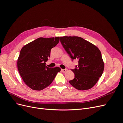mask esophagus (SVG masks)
<instances>
[{"instance_id": "34e87169", "label": "esophagus", "mask_w": 123, "mask_h": 123, "mask_svg": "<svg viewBox=\"0 0 123 123\" xmlns=\"http://www.w3.org/2000/svg\"><path fill=\"white\" fill-rule=\"evenodd\" d=\"M61 71H62V72H66V71L67 69H62Z\"/></svg>"}]
</instances>
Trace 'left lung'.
I'll return each instance as SVG.
<instances>
[{
	"mask_svg": "<svg viewBox=\"0 0 123 123\" xmlns=\"http://www.w3.org/2000/svg\"><path fill=\"white\" fill-rule=\"evenodd\" d=\"M60 41L72 61L77 59L79 63L71 69L75 76L69 83L80 90L92 88L101 77L104 69L102 54L98 48L77 36L61 37Z\"/></svg>",
	"mask_w": 123,
	"mask_h": 123,
	"instance_id": "1",
	"label": "left lung"
}]
</instances>
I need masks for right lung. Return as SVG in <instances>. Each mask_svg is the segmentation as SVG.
<instances>
[{
	"mask_svg": "<svg viewBox=\"0 0 123 123\" xmlns=\"http://www.w3.org/2000/svg\"><path fill=\"white\" fill-rule=\"evenodd\" d=\"M59 42V37H39L22 48L17 60V68L25 83L34 90H42L49 86L60 68H49L46 62L52 48Z\"/></svg>",
	"mask_w": 123,
	"mask_h": 123,
	"instance_id": "right-lung-1",
	"label": "right lung"
}]
</instances>
